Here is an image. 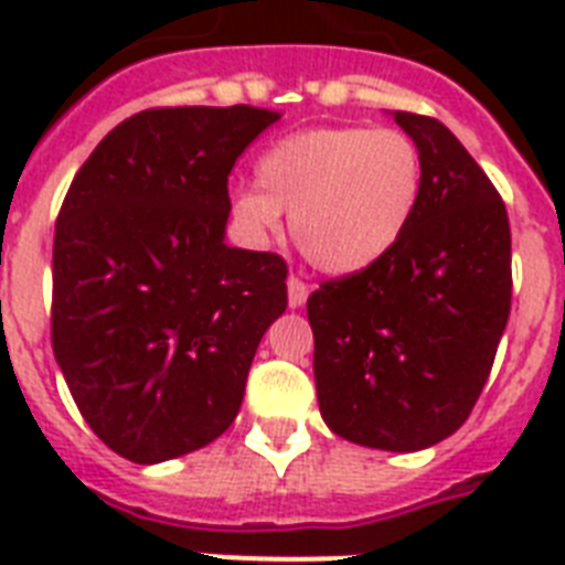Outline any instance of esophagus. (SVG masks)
Returning <instances> with one entry per match:
<instances>
[{
    "mask_svg": "<svg viewBox=\"0 0 565 565\" xmlns=\"http://www.w3.org/2000/svg\"><path fill=\"white\" fill-rule=\"evenodd\" d=\"M308 284L301 281V278H296V275L287 278V301H290V308H301L308 301Z\"/></svg>",
    "mask_w": 565,
    "mask_h": 565,
    "instance_id": "34e87169",
    "label": "esophagus"
}]
</instances>
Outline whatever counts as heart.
Returning <instances> with one entry per match:
<instances>
[{
  "label": "heart",
  "instance_id": "obj_1",
  "mask_svg": "<svg viewBox=\"0 0 565 565\" xmlns=\"http://www.w3.org/2000/svg\"><path fill=\"white\" fill-rule=\"evenodd\" d=\"M425 163L398 128L322 126L275 140L257 158V188L231 195V213L257 239L290 231L308 264L354 275L393 252L419 211Z\"/></svg>",
  "mask_w": 565,
  "mask_h": 565
}]
</instances>
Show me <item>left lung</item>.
<instances>
[{"instance_id":"left-lung-1","label":"left lung","mask_w":565,"mask_h":565,"mask_svg":"<svg viewBox=\"0 0 565 565\" xmlns=\"http://www.w3.org/2000/svg\"><path fill=\"white\" fill-rule=\"evenodd\" d=\"M425 163L402 243L310 292L319 413L337 437L419 451L472 413L510 317V222L492 181L439 119L393 110Z\"/></svg>"}]
</instances>
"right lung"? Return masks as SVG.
Returning <instances> with one entry per match:
<instances>
[{
  "label": "right lung",
  "instance_id": "add662e5",
  "mask_svg": "<svg viewBox=\"0 0 565 565\" xmlns=\"http://www.w3.org/2000/svg\"><path fill=\"white\" fill-rule=\"evenodd\" d=\"M278 110L152 108L75 172L52 248V349L93 434L131 463L228 430L287 264L225 243L228 175Z\"/></svg>",
  "mask_w": 565,
  "mask_h": 565
}]
</instances>
